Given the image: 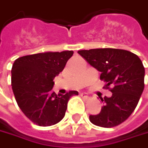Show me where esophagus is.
I'll return each instance as SVG.
<instances>
[{
  "label": "esophagus",
  "mask_w": 148,
  "mask_h": 148,
  "mask_svg": "<svg viewBox=\"0 0 148 148\" xmlns=\"http://www.w3.org/2000/svg\"><path fill=\"white\" fill-rule=\"evenodd\" d=\"M80 97L84 99H88L89 98V96H88L87 93H81L80 94Z\"/></svg>",
  "instance_id": "34e87169"
}]
</instances>
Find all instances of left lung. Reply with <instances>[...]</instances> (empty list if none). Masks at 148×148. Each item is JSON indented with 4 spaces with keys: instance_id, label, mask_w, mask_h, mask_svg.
I'll return each mask as SVG.
<instances>
[{
    "instance_id": "8db88e82",
    "label": "left lung",
    "mask_w": 148,
    "mask_h": 148,
    "mask_svg": "<svg viewBox=\"0 0 148 148\" xmlns=\"http://www.w3.org/2000/svg\"><path fill=\"white\" fill-rule=\"evenodd\" d=\"M78 53L101 72L104 88L113 93L110 97H101L104 105L101 112L90 115V121L104 128L122 124L136 108L144 90L145 69L141 59L129 51L114 48L82 50Z\"/></svg>"
}]
</instances>
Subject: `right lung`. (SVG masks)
<instances>
[{
	"instance_id": "1",
	"label": "right lung",
	"mask_w": 148,
	"mask_h": 148,
	"mask_svg": "<svg viewBox=\"0 0 148 148\" xmlns=\"http://www.w3.org/2000/svg\"><path fill=\"white\" fill-rule=\"evenodd\" d=\"M73 51L45 52L23 56L12 68V88L22 112L39 126H51L64 117L69 98L78 95L70 90L65 95L52 91L54 78L60 74Z\"/></svg>"
}]
</instances>
